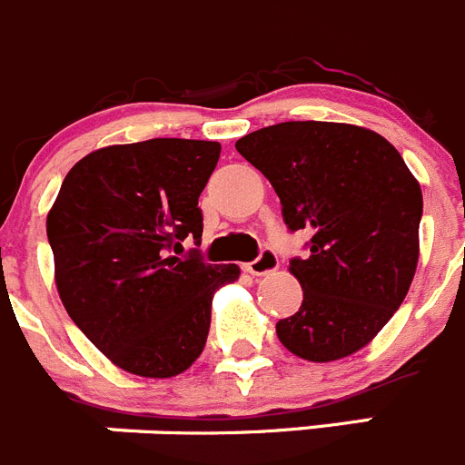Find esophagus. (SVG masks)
<instances>
[{
  "label": "esophagus",
  "mask_w": 465,
  "mask_h": 465,
  "mask_svg": "<svg viewBox=\"0 0 465 465\" xmlns=\"http://www.w3.org/2000/svg\"><path fill=\"white\" fill-rule=\"evenodd\" d=\"M276 267H279V258H276L274 251L270 249H262L261 255L255 258V261H251L249 265H246V272L253 276H265L270 274V272H274Z\"/></svg>",
  "instance_id": "1"
}]
</instances>
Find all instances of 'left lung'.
Instances as JSON below:
<instances>
[{
    "label": "left lung",
    "mask_w": 465,
    "mask_h": 465,
    "mask_svg": "<svg viewBox=\"0 0 465 465\" xmlns=\"http://www.w3.org/2000/svg\"><path fill=\"white\" fill-rule=\"evenodd\" d=\"M237 152L265 174L291 230H311L291 274L304 300L276 322L292 355L334 361L361 351L406 300L420 258L421 189L394 144L364 126L283 122Z\"/></svg>",
    "instance_id": "1"
}]
</instances>
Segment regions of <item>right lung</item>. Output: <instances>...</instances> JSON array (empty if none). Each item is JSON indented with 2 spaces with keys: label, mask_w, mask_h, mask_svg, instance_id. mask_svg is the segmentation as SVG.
<instances>
[{
  "label": "right lung",
  "mask_w": 465,
  "mask_h": 465,
  "mask_svg": "<svg viewBox=\"0 0 465 465\" xmlns=\"http://www.w3.org/2000/svg\"><path fill=\"white\" fill-rule=\"evenodd\" d=\"M221 144L154 138L80 159L50 207L54 283L71 321L114 366L173 378L200 357L212 297L240 279L182 242L203 237L198 198Z\"/></svg>",
  "instance_id": "right-lung-1"
}]
</instances>
